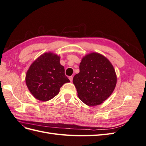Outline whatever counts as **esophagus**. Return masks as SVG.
<instances>
[{
    "label": "esophagus",
    "instance_id": "1",
    "mask_svg": "<svg viewBox=\"0 0 146 146\" xmlns=\"http://www.w3.org/2000/svg\"><path fill=\"white\" fill-rule=\"evenodd\" d=\"M69 79L70 82H72V80H73V77H72V76H70V77H69Z\"/></svg>",
    "mask_w": 146,
    "mask_h": 146
}]
</instances>
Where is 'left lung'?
Masks as SVG:
<instances>
[{
  "label": "left lung",
  "instance_id": "1",
  "mask_svg": "<svg viewBox=\"0 0 146 146\" xmlns=\"http://www.w3.org/2000/svg\"><path fill=\"white\" fill-rule=\"evenodd\" d=\"M79 68L80 72L73 78L79 99L90 107L101 104L116 85L113 65L104 56L94 52L83 57Z\"/></svg>",
  "mask_w": 146,
  "mask_h": 146
}]
</instances>
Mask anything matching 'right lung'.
Here are the masks:
<instances>
[{
    "label": "right lung",
    "mask_w": 146,
    "mask_h": 146,
    "mask_svg": "<svg viewBox=\"0 0 146 146\" xmlns=\"http://www.w3.org/2000/svg\"><path fill=\"white\" fill-rule=\"evenodd\" d=\"M25 82L36 99L47 101L59 93L60 88L70 82L60 63V56L51 52L45 53L31 64L26 74Z\"/></svg>",
    "instance_id": "1"
}]
</instances>
